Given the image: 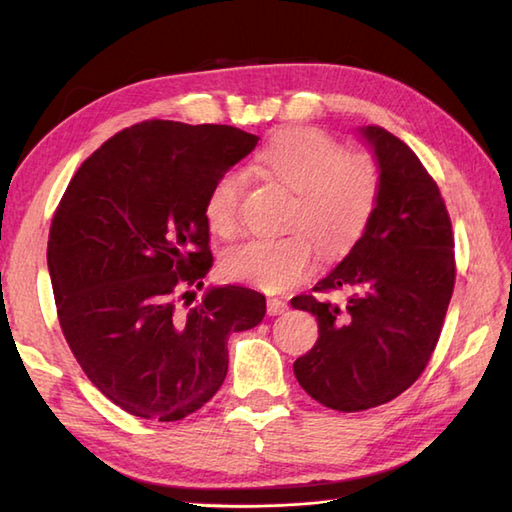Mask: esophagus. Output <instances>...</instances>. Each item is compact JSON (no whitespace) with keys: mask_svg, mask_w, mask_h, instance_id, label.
Here are the masks:
<instances>
[{"mask_svg":"<svg viewBox=\"0 0 512 512\" xmlns=\"http://www.w3.org/2000/svg\"><path fill=\"white\" fill-rule=\"evenodd\" d=\"M266 310H268L270 317H279V314H284L288 310V303L284 299H277V297L275 299H268Z\"/></svg>","mask_w":512,"mask_h":512,"instance_id":"1","label":"esophagus"}]
</instances>
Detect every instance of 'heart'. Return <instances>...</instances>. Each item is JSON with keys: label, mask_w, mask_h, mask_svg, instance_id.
Wrapping results in <instances>:
<instances>
[{"label": "heart", "mask_w": 512, "mask_h": 512, "mask_svg": "<svg viewBox=\"0 0 512 512\" xmlns=\"http://www.w3.org/2000/svg\"><path fill=\"white\" fill-rule=\"evenodd\" d=\"M270 178L295 191L284 237H253L226 250L224 275L239 284L281 292L306 279L317 259L341 257L361 242L380 198V169L361 151H345L339 140L317 127H290L279 132L259 154ZM244 176L226 169L213 180L204 198V220L220 237L239 228Z\"/></svg>", "instance_id": "heart-1"}]
</instances>
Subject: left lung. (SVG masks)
<instances>
[{
	"instance_id": "8db88e82",
	"label": "left lung",
	"mask_w": 512,
	"mask_h": 512,
	"mask_svg": "<svg viewBox=\"0 0 512 512\" xmlns=\"http://www.w3.org/2000/svg\"><path fill=\"white\" fill-rule=\"evenodd\" d=\"M380 169V198L350 255L292 308L319 321V341L295 361L321 405L363 411L409 389L436 350L455 286L451 217L418 156L383 127H363ZM347 289L339 307L325 294Z\"/></svg>"
}]
</instances>
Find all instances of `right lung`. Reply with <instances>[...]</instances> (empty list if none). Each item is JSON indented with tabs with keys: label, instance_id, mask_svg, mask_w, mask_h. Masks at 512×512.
I'll use <instances>...</instances> for the list:
<instances>
[{
	"label": "right lung",
	"instance_id": "obj_1",
	"mask_svg": "<svg viewBox=\"0 0 512 512\" xmlns=\"http://www.w3.org/2000/svg\"><path fill=\"white\" fill-rule=\"evenodd\" d=\"M259 136L143 121L94 151L54 211L48 268L65 341L92 385L132 416L187 418L228 372V336L262 323L266 297L191 286L213 266L204 198Z\"/></svg>",
	"mask_w": 512,
	"mask_h": 512
}]
</instances>
